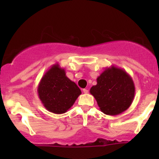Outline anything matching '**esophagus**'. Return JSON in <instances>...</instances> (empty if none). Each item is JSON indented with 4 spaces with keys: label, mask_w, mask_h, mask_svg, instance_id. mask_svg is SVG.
<instances>
[{
    "label": "esophagus",
    "mask_w": 159,
    "mask_h": 159,
    "mask_svg": "<svg viewBox=\"0 0 159 159\" xmlns=\"http://www.w3.org/2000/svg\"><path fill=\"white\" fill-rule=\"evenodd\" d=\"M83 92H84V93H88V90H87V89H83Z\"/></svg>",
    "instance_id": "1"
}]
</instances>
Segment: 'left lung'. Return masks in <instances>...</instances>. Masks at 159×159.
Returning a JSON list of instances; mask_svg holds the SVG:
<instances>
[{"label":"left lung","instance_id":"8db88e82","mask_svg":"<svg viewBox=\"0 0 159 159\" xmlns=\"http://www.w3.org/2000/svg\"><path fill=\"white\" fill-rule=\"evenodd\" d=\"M96 81L97 84L93 86L90 92L102 112L114 116L130 107L135 87L132 77L124 69L112 66L105 69Z\"/></svg>","mask_w":159,"mask_h":159}]
</instances>
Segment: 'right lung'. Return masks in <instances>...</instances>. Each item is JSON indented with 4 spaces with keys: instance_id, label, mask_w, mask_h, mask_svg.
Wrapping results in <instances>:
<instances>
[{
    "instance_id": "right-lung-1",
    "label": "right lung",
    "mask_w": 159,
    "mask_h": 159,
    "mask_svg": "<svg viewBox=\"0 0 159 159\" xmlns=\"http://www.w3.org/2000/svg\"><path fill=\"white\" fill-rule=\"evenodd\" d=\"M38 96L44 107L57 114L66 113L74 105L81 91L66 75L58 63L53 65L40 80Z\"/></svg>"
}]
</instances>
